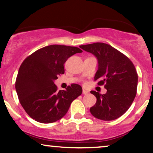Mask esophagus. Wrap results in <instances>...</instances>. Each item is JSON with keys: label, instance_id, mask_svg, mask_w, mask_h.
<instances>
[{"label": "esophagus", "instance_id": "1", "mask_svg": "<svg viewBox=\"0 0 153 153\" xmlns=\"http://www.w3.org/2000/svg\"><path fill=\"white\" fill-rule=\"evenodd\" d=\"M83 95H87V94H88V92L85 91V90H83Z\"/></svg>", "mask_w": 153, "mask_h": 153}]
</instances>
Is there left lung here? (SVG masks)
Masks as SVG:
<instances>
[{"instance_id": "left-lung-1", "label": "left lung", "mask_w": 153, "mask_h": 153, "mask_svg": "<svg viewBox=\"0 0 153 153\" xmlns=\"http://www.w3.org/2000/svg\"><path fill=\"white\" fill-rule=\"evenodd\" d=\"M79 47L97 58L98 70L94 79L107 90L103 95L91 91L97 102L90 111L100 120H116L129 109L137 95L138 75L134 65L126 56L107 44L96 42Z\"/></svg>"}]
</instances>
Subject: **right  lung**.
<instances>
[{
	"label": "right lung",
	"instance_id": "1",
	"mask_svg": "<svg viewBox=\"0 0 153 153\" xmlns=\"http://www.w3.org/2000/svg\"><path fill=\"white\" fill-rule=\"evenodd\" d=\"M78 47L53 45L28 56L21 65L15 88L23 108L30 118L51 123L67 114L74 100L82 93L81 85L73 83L58 91L54 81L65 72L64 64L70 56L81 53Z\"/></svg>",
	"mask_w": 153,
	"mask_h": 153
}]
</instances>
